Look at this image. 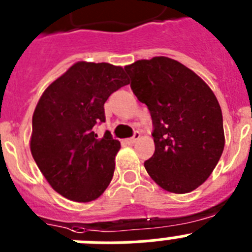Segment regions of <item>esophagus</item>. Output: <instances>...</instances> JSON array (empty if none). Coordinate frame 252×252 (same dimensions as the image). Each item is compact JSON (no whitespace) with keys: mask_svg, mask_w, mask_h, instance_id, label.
<instances>
[{"mask_svg":"<svg viewBox=\"0 0 252 252\" xmlns=\"http://www.w3.org/2000/svg\"><path fill=\"white\" fill-rule=\"evenodd\" d=\"M140 136H141V135H140V132H137L136 131V132L133 133L132 137H130V139H126L125 141H126V144H130L131 145V144H135V142L140 139Z\"/></svg>","mask_w":252,"mask_h":252,"instance_id":"34e87169","label":"esophagus"}]
</instances>
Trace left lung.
Returning a JSON list of instances; mask_svg holds the SVG:
<instances>
[{
    "label": "left lung",
    "instance_id": "obj_1",
    "mask_svg": "<svg viewBox=\"0 0 252 252\" xmlns=\"http://www.w3.org/2000/svg\"><path fill=\"white\" fill-rule=\"evenodd\" d=\"M131 90L153 120L155 153L144 162L168 192L189 193L203 184L224 148L222 111L201 77L166 57L125 66Z\"/></svg>",
    "mask_w": 252,
    "mask_h": 252
}]
</instances>
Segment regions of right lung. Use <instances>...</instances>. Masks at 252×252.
Listing matches in <instances>:
<instances>
[{
  "mask_svg": "<svg viewBox=\"0 0 252 252\" xmlns=\"http://www.w3.org/2000/svg\"><path fill=\"white\" fill-rule=\"evenodd\" d=\"M130 83L122 66L78 62L44 91L32 115L30 150L55 192L87 203L106 190L120 141L110 131L97 139L104 102Z\"/></svg>",
  "mask_w": 252,
  "mask_h": 252,
  "instance_id": "add662e5",
  "label": "right lung"
}]
</instances>
